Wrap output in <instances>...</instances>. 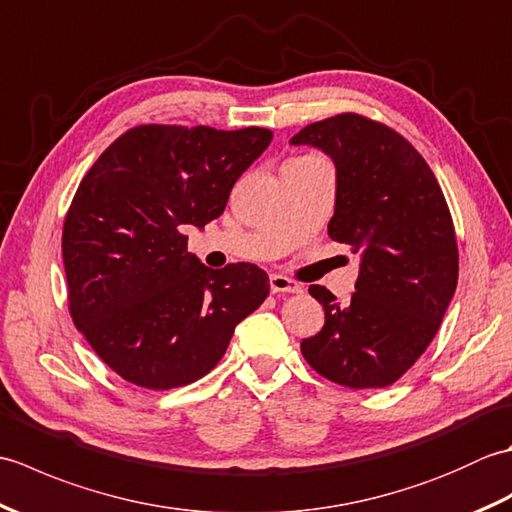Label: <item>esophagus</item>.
I'll return each instance as SVG.
<instances>
[{
	"label": "esophagus",
	"mask_w": 512,
	"mask_h": 512,
	"mask_svg": "<svg viewBox=\"0 0 512 512\" xmlns=\"http://www.w3.org/2000/svg\"><path fill=\"white\" fill-rule=\"evenodd\" d=\"M270 290L281 295V292H301V286L284 275H270Z\"/></svg>",
	"instance_id": "34e87169"
}]
</instances>
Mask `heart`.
Masks as SVG:
<instances>
[{"instance_id": "obj_1", "label": "heart", "mask_w": 512, "mask_h": 512, "mask_svg": "<svg viewBox=\"0 0 512 512\" xmlns=\"http://www.w3.org/2000/svg\"><path fill=\"white\" fill-rule=\"evenodd\" d=\"M310 160H317V158H312V156H301V158H295V160H290V162H310Z\"/></svg>"}]
</instances>
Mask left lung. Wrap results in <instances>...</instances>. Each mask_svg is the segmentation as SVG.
I'll list each match as a JSON object with an SVG mask.
<instances>
[{
  "label": "left lung",
  "mask_w": 512,
  "mask_h": 512,
  "mask_svg": "<svg viewBox=\"0 0 512 512\" xmlns=\"http://www.w3.org/2000/svg\"><path fill=\"white\" fill-rule=\"evenodd\" d=\"M295 145L336 165L334 242L361 253L350 301L310 286L323 328L301 341L314 372L352 389L394 385L440 330L458 286V239L447 198L416 147L396 129L343 112L310 123Z\"/></svg>",
  "instance_id": "8db88e82"
}]
</instances>
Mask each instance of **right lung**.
I'll return each instance as SVG.
<instances>
[{
	"label": "right lung",
	"instance_id": "obj_1",
	"mask_svg": "<svg viewBox=\"0 0 512 512\" xmlns=\"http://www.w3.org/2000/svg\"><path fill=\"white\" fill-rule=\"evenodd\" d=\"M270 140L264 127L138 125L83 176L61 235L68 310L127 383L156 391L195 383L268 297L262 268H206L187 253L180 226L220 217Z\"/></svg>",
	"mask_w": 512,
	"mask_h": 512
}]
</instances>
